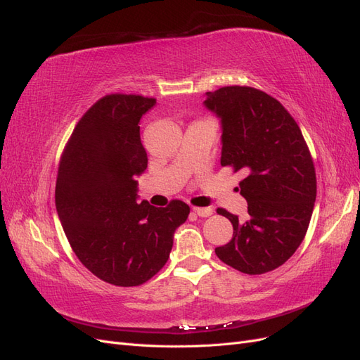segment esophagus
I'll return each instance as SVG.
<instances>
[{"instance_id":"34e87169","label":"esophagus","mask_w":360,"mask_h":360,"mask_svg":"<svg viewBox=\"0 0 360 360\" xmlns=\"http://www.w3.org/2000/svg\"><path fill=\"white\" fill-rule=\"evenodd\" d=\"M195 214H198L201 217H207L213 214V209L212 207H193Z\"/></svg>"}]
</instances>
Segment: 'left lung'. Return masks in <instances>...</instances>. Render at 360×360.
I'll return each instance as SVG.
<instances>
[{"label":"left lung","instance_id":"left-lung-1","mask_svg":"<svg viewBox=\"0 0 360 360\" xmlns=\"http://www.w3.org/2000/svg\"><path fill=\"white\" fill-rule=\"evenodd\" d=\"M204 106L221 122V165L246 174L248 219L217 209L234 233L214 252L248 275L275 270L296 252L312 216L317 180L308 146L285 108L252 86L207 91Z\"/></svg>","mask_w":360,"mask_h":360}]
</instances>
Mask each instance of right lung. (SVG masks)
<instances>
[{
	"instance_id": "obj_1",
	"label": "right lung",
	"mask_w": 360,
	"mask_h": 360,
	"mask_svg": "<svg viewBox=\"0 0 360 360\" xmlns=\"http://www.w3.org/2000/svg\"><path fill=\"white\" fill-rule=\"evenodd\" d=\"M156 99L110 94L76 124L60 160L56 205L76 257L108 284L136 287L165 266L189 205L138 201L147 169L139 120Z\"/></svg>"
}]
</instances>
